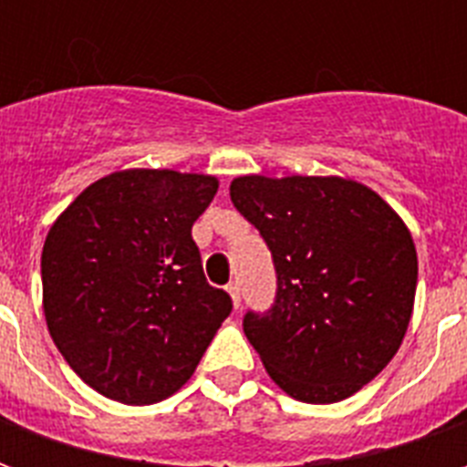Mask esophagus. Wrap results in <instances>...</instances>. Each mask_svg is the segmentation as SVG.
<instances>
[{
	"mask_svg": "<svg viewBox=\"0 0 467 467\" xmlns=\"http://www.w3.org/2000/svg\"><path fill=\"white\" fill-rule=\"evenodd\" d=\"M227 293H230V297H233L234 307H240V303H243V295H240V283L227 285Z\"/></svg>",
	"mask_w": 467,
	"mask_h": 467,
	"instance_id": "1",
	"label": "esophagus"
}]
</instances>
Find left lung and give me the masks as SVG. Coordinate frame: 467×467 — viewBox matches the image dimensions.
<instances>
[{"instance_id":"1","label":"left lung","mask_w":467,"mask_h":467,"mask_svg":"<svg viewBox=\"0 0 467 467\" xmlns=\"http://www.w3.org/2000/svg\"><path fill=\"white\" fill-rule=\"evenodd\" d=\"M230 197L277 270L273 310L244 315L267 375L300 402L355 395L410 325L418 253L408 224L368 184L335 174H243Z\"/></svg>"}]
</instances>
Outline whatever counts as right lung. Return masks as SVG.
<instances>
[{
	"label": "right lung",
	"instance_id": "right-lung-1",
	"mask_svg": "<svg viewBox=\"0 0 467 467\" xmlns=\"http://www.w3.org/2000/svg\"><path fill=\"white\" fill-rule=\"evenodd\" d=\"M213 174L119 170L49 227L42 307L57 350L109 400L152 405L190 380L233 300L204 280L192 224Z\"/></svg>",
	"mask_w": 467,
	"mask_h": 467
}]
</instances>
